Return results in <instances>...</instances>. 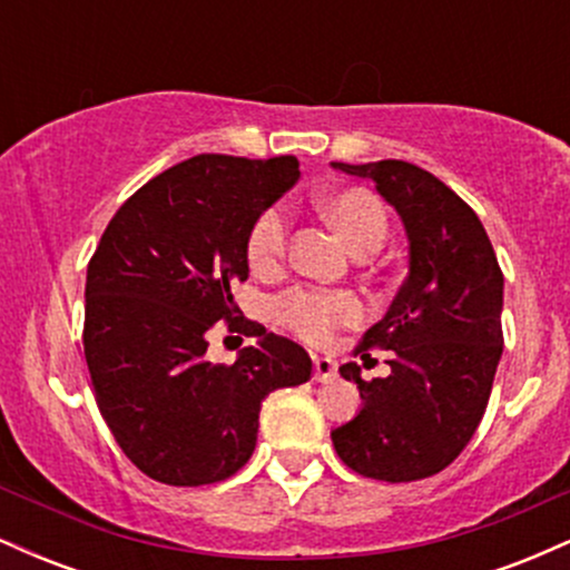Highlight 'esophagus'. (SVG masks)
Wrapping results in <instances>:
<instances>
[{"label":"esophagus","instance_id":"1","mask_svg":"<svg viewBox=\"0 0 570 570\" xmlns=\"http://www.w3.org/2000/svg\"><path fill=\"white\" fill-rule=\"evenodd\" d=\"M313 377L318 383H332L337 377V364L330 356H316L313 358Z\"/></svg>","mask_w":570,"mask_h":570}]
</instances>
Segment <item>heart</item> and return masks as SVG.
<instances>
[{
  "instance_id": "b5f03b06",
  "label": "heart",
  "mask_w": 570,
  "mask_h": 570,
  "mask_svg": "<svg viewBox=\"0 0 570 570\" xmlns=\"http://www.w3.org/2000/svg\"><path fill=\"white\" fill-rule=\"evenodd\" d=\"M322 217L340 235L356 257H367L383 246L389 235V212L383 200L367 187H343L324 195ZM289 252V217L281 208H267L252 225L246 238V259L257 276H271L284 265ZM278 318L299 337L324 343L337 326L356 324L362 318V303L353 294L289 292L278 299Z\"/></svg>"
}]
</instances>
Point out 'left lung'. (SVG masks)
Wrapping results in <instances>:
<instances>
[{"label": "left lung", "instance_id": "obj_1", "mask_svg": "<svg viewBox=\"0 0 570 570\" xmlns=\"http://www.w3.org/2000/svg\"><path fill=\"white\" fill-rule=\"evenodd\" d=\"M332 168L375 181L410 244L402 289L356 348L362 358L391 351V372L362 381L356 362L340 367L362 410L332 442L353 472L423 480L461 455L485 415L503 351V273L480 217L434 174L404 160Z\"/></svg>", "mask_w": 570, "mask_h": 570}]
</instances>
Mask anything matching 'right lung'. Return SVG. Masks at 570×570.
Segmentation results:
<instances>
[{"instance_id":"1","label":"right lung","mask_w":570,"mask_h":570,"mask_svg":"<svg viewBox=\"0 0 570 570\" xmlns=\"http://www.w3.org/2000/svg\"><path fill=\"white\" fill-rule=\"evenodd\" d=\"M299 179L297 160L195 155L117 208L85 281V362L117 444L153 480L198 488L252 458L259 407L311 377L289 337L238 313L246 238ZM225 317L258 343L233 365L207 362V332Z\"/></svg>"}]
</instances>
